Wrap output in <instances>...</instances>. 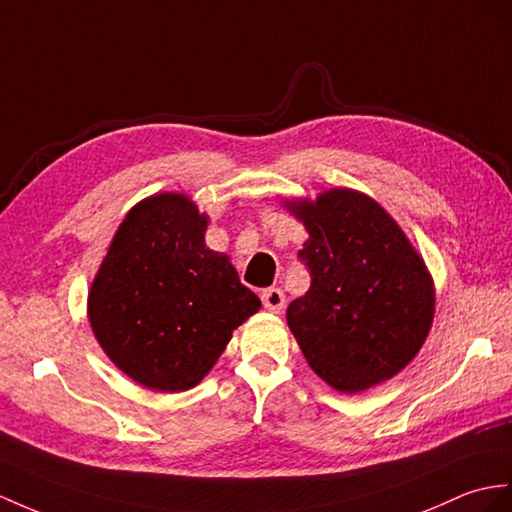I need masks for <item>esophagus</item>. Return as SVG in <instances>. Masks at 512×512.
<instances>
[{"label": "esophagus", "instance_id": "34e87169", "mask_svg": "<svg viewBox=\"0 0 512 512\" xmlns=\"http://www.w3.org/2000/svg\"><path fill=\"white\" fill-rule=\"evenodd\" d=\"M260 299H263V306L271 313H280L284 308V293L280 289H265L260 293Z\"/></svg>", "mask_w": 512, "mask_h": 512}]
</instances>
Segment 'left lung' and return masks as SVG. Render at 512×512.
Returning a JSON list of instances; mask_svg holds the SVG:
<instances>
[{
  "label": "left lung",
  "mask_w": 512,
  "mask_h": 512,
  "mask_svg": "<svg viewBox=\"0 0 512 512\" xmlns=\"http://www.w3.org/2000/svg\"><path fill=\"white\" fill-rule=\"evenodd\" d=\"M310 239L299 249L310 289L286 308L308 365L336 391L393 378L430 330V273L397 223L371 197L334 189L293 204Z\"/></svg>",
  "instance_id": "left-lung-1"
}]
</instances>
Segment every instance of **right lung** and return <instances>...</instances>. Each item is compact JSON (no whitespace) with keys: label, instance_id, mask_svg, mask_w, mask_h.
I'll return each mask as SVG.
<instances>
[{"label":"right lung","instance_id":"1","mask_svg":"<svg viewBox=\"0 0 512 512\" xmlns=\"http://www.w3.org/2000/svg\"><path fill=\"white\" fill-rule=\"evenodd\" d=\"M204 232L206 217L189 197H149L123 219L91 286L99 345L147 389H191L260 308L228 256L206 247Z\"/></svg>","mask_w":512,"mask_h":512}]
</instances>
